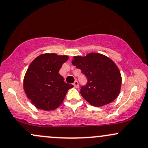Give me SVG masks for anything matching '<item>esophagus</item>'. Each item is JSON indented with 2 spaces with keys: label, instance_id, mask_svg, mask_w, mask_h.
<instances>
[{
  "label": "esophagus",
  "instance_id": "1",
  "mask_svg": "<svg viewBox=\"0 0 148 148\" xmlns=\"http://www.w3.org/2000/svg\"><path fill=\"white\" fill-rule=\"evenodd\" d=\"M73 85H74V87H75V88H78V87H79V84H78V82H77V80L75 81L74 83H73Z\"/></svg>",
  "mask_w": 148,
  "mask_h": 148
}]
</instances>
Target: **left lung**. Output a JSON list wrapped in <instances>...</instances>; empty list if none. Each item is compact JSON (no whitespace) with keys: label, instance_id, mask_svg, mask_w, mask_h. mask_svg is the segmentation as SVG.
<instances>
[{"label":"left lung","instance_id":"1","mask_svg":"<svg viewBox=\"0 0 148 148\" xmlns=\"http://www.w3.org/2000/svg\"><path fill=\"white\" fill-rule=\"evenodd\" d=\"M73 65L87 77L80 93L89 104L101 106L112 102L118 97L121 86L120 71L112 59L98 53L73 57Z\"/></svg>","mask_w":148,"mask_h":148}]
</instances>
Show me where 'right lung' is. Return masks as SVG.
<instances>
[{
  "label": "right lung",
  "mask_w": 148,
  "mask_h": 148,
  "mask_svg": "<svg viewBox=\"0 0 148 148\" xmlns=\"http://www.w3.org/2000/svg\"><path fill=\"white\" fill-rule=\"evenodd\" d=\"M68 56L44 53L30 63L23 80L27 97L37 109L51 111L57 109L66 93L73 85L66 83L59 74Z\"/></svg>",
  "instance_id": "add662e5"
}]
</instances>
